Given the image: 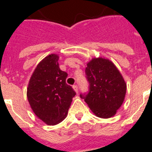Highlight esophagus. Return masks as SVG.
I'll return each instance as SVG.
<instances>
[{
	"label": "esophagus",
	"mask_w": 152,
	"mask_h": 152,
	"mask_svg": "<svg viewBox=\"0 0 152 152\" xmlns=\"http://www.w3.org/2000/svg\"><path fill=\"white\" fill-rule=\"evenodd\" d=\"M73 88L74 89L75 91H76V93L78 94V92H79V88H78V86H76V85H74V86H73Z\"/></svg>",
	"instance_id": "obj_1"
}]
</instances>
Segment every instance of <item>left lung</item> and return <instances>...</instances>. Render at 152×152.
Masks as SVG:
<instances>
[{"label":"left lung","mask_w":152,"mask_h":152,"mask_svg":"<svg viewBox=\"0 0 152 152\" xmlns=\"http://www.w3.org/2000/svg\"><path fill=\"white\" fill-rule=\"evenodd\" d=\"M87 94H80L94 114L101 118L115 115L124 102L127 86L115 65L108 59L93 58L87 64Z\"/></svg>","instance_id":"8db88e82"}]
</instances>
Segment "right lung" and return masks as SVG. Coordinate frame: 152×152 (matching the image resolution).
Returning a JSON list of instances; mask_svg holds the SVG:
<instances>
[{
	"label": "right lung",
	"mask_w": 152,
	"mask_h": 152,
	"mask_svg": "<svg viewBox=\"0 0 152 152\" xmlns=\"http://www.w3.org/2000/svg\"><path fill=\"white\" fill-rule=\"evenodd\" d=\"M59 57L51 54L34 69L27 89V97L34 114L48 125L61 122L76 95L66 83L67 73L59 68Z\"/></svg>",
	"instance_id": "right-lung-1"
}]
</instances>
